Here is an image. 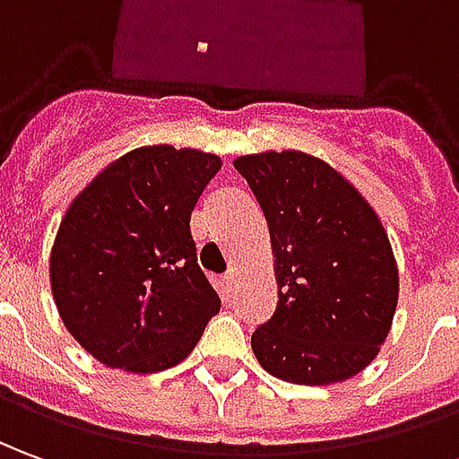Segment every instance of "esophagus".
Here are the masks:
<instances>
[{
    "label": "esophagus",
    "mask_w": 459,
    "mask_h": 459,
    "mask_svg": "<svg viewBox=\"0 0 459 459\" xmlns=\"http://www.w3.org/2000/svg\"><path fill=\"white\" fill-rule=\"evenodd\" d=\"M232 284H235V272H227L222 277V290H232Z\"/></svg>",
    "instance_id": "esophagus-1"
}]
</instances>
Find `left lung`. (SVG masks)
Listing matches in <instances>:
<instances>
[{
	"mask_svg": "<svg viewBox=\"0 0 459 459\" xmlns=\"http://www.w3.org/2000/svg\"><path fill=\"white\" fill-rule=\"evenodd\" d=\"M270 227L277 309L252 334L272 377L334 385L368 368L393 327L400 274L377 212L305 152L237 157Z\"/></svg>",
	"mask_w": 459,
	"mask_h": 459,
	"instance_id": "1",
	"label": "left lung"
}]
</instances>
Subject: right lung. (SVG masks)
<instances>
[{
	"mask_svg": "<svg viewBox=\"0 0 459 459\" xmlns=\"http://www.w3.org/2000/svg\"><path fill=\"white\" fill-rule=\"evenodd\" d=\"M220 167L210 152L137 147L107 164L65 212L49 255L52 295L69 334L107 368H175L220 312L189 232Z\"/></svg>",
	"mask_w": 459,
	"mask_h": 459,
	"instance_id": "1",
	"label": "right lung"
}]
</instances>
